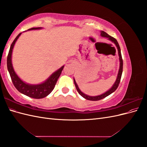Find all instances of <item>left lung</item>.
I'll list each match as a JSON object with an SVG mask.
<instances>
[{
    "label": "left lung",
    "mask_w": 147,
    "mask_h": 147,
    "mask_svg": "<svg viewBox=\"0 0 147 147\" xmlns=\"http://www.w3.org/2000/svg\"><path fill=\"white\" fill-rule=\"evenodd\" d=\"M100 32V36L101 37L107 38L109 40L113 42L115 45V46H116L117 50H118V56H119V67L118 72V75H117V79H116V80H115V83H113L112 86L111 87L108 91H107L106 92L103 93V94L98 95V96H89V95H87L86 94H84V93H83L80 90V88H79V87L78 86V84H77L76 81H75V78H74V84H75V87H76V89H77L78 92L83 97H84V99H86L87 100H100V99H102L105 98V97L108 96L110 94H112V93H113L115 90H117V88L118 87V85H119V82H120V80H121V78L122 72H123V59H122V56H121V49H120L119 45V44H118L117 40L115 38H114L113 37L110 36L109 34H107L106 32H105L104 31H103V30H101Z\"/></svg>",
    "instance_id": "obj_1"
}]
</instances>
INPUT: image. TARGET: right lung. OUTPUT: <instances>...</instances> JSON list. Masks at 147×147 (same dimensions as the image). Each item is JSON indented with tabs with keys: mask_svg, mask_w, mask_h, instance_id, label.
Masks as SVG:
<instances>
[{
	"mask_svg": "<svg viewBox=\"0 0 147 147\" xmlns=\"http://www.w3.org/2000/svg\"><path fill=\"white\" fill-rule=\"evenodd\" d=\"M42 28H32L28 30H39ZM26 32V31H24ZM22 33L19 34L13 40L7 57V69L11 78L12 82L17 90L22 94L34 99H42L50 94L54 89L55 84L63 71L64 65H63L58 70L53 72L45 81L38 84H30L24 82L19 77L13 69L12 64V52L15 44Z\"/></svg>",
	"mask_w": 147,
	"mask_h": 147,
	"instance_id": "obj_1",
	"label": "right lung"
}]
</instances>
